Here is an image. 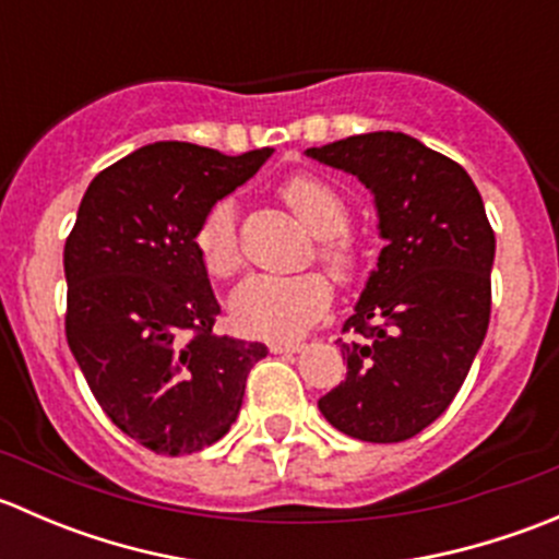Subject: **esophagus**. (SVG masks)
<instances>
[{
  "label": "esophagus",
  "mask_w": 559,
  "mask_h": 559,
  "mask_svg": "<svg viewBox=\"0 0 559 559\" xmlns=\"http://www.w3.org/2000/svg\"><path fill=\"white\" fill-rule=\"evenodd\" d=\"M302 346H306V343H300V341H273L270 343V352L273 354H297V352H302Z\"/></svg>",
  "instance_id": "1"
}]
</instances>
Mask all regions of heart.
Segmentation results:
<instances>
[{
  "instance_id": "b5f03b06",
  "label": "heart",
  "mask_w": 559,
  "mask_h": 559,
  "mask_svg": "<svg viewBox=\"0 0 559 559\" xmlns=\"http://www.w3.org/2000/svg\"><path fill=\"white\" fill-rule=\"evenodd\" d=\"M281 200L292 216L321 238V259L348 278L359 264V251L346 235L348 207L343 197L313 175H297L281 186ZM197 253L213 278H229L240 270L238 218L229 200L216 202L200 222L194 235ZM332 300V286L324 275L302 273L289 278L275 275H251L229 297V311L240 330L262 337H295L326 311Z\"/></svg>"
}]
</instances>
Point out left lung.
I'll return each instance as SVG.
<instances>
[{"instance_id":"left-lung-1","label":"left lung","mask_w":559,"mask_h":559,"mask_svg":"<svg viewBox=\"0 0 559 559\" xmlns=\"http://www.w3.org/2000/svg\"><path fill=\"white\" fill-rule=\"evenodd\" d=\"M306 156L373 194L384 248L341 343L346 379L319 397L335 430L414 438L460 392L489 326L495 233L471 175L403 132H368Z\"/></svg>"}]
</instances>
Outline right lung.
Returning <instances> with one entry per match:
<instances>
[{"mask_svg":"<svg viewBox=\"0 0 559 559\" xmlns=\"http://www.w3.org/2000/svg\"><path fill=\"white\" fill-rule=\"evenodd\" d=\"M273 148L224 156L143 145L88 183L64 246L67 343L112 425L156 454L229 432L264 343L213 332L218 302L194 235Z\"/></svg>","mask_w":559,"mask_h":559,"instance_id":"add662e5","label":"right lung"}]
</instances>
